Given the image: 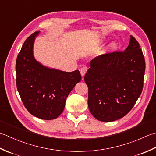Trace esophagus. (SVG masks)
<instances>
[{
	"label": "esophagus",
	"instance_id": "esophagus-1",
	"mask_svg": "<svg viewBox=\"0 0 156 156\" xmlns=\"http://www.w3.org/2000/svg\"><path fill=\"white\" fill-rule=\"evenodd\" d=\"M87 69H88V68L87 67H82L80 68V74L82 75V77H84L85 74L87 72Z\"/></svg>",
	"mask_w": 156,
	"mask_h": 156
}]
</instances>
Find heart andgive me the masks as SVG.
I'll return each mask as SVG.
<instances>
[{"label":"heart","mask_w":156,"mask_h":156,"mask_svg":"<svg viewBox=\"0 0 156 156\" xmlns=\"http://www.w3.org/2000/svg\"><path fill=\"white\" fill-rule=\"evenodd\" d=\"M117 44L116 42H112V44H110V45H109V49H110V50L111 51H114L117 48Z\"/></svg>","instance_id":"heart-1"}]
</instances>
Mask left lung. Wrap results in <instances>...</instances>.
<instances>
[{
  "mask_svg": "<svg viewBox=\"0 0 156 156\" xmlns=\"http://www.w3.org/2000/svg\"><path fill=\"white\" fill-rule=\"evenodd\" d=\"M90 64L84 81L88 88V105L92 115L103 122L123 117L143 90L145 62L139 43L131 35L124 51L101 55Z\"/></svg>",
  "mask_w": 156,
  "mask_h": 156,
  "instance_id": "1",
  "label": "left lung"
}]
</instances>
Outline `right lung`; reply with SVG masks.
Here are the masks:
<instances>
[{"instance_id":"1","label":"right lung","mask_w":156,"mask_h":156,"mask_svg":"<svg viewBox=\"0 0 156 156\" xmlns=\"http://www.w3.org/2000/svg\"><path fill=\"white\" fill-rule=\"evenodd\" d=\"M35 31L26 39L16 61V83L23 105L35 117L44 120L58 117L66 98L81 80L78 70L67 72L49 68L35 59L33 47Z\"/></svg>"}]
</instances>
